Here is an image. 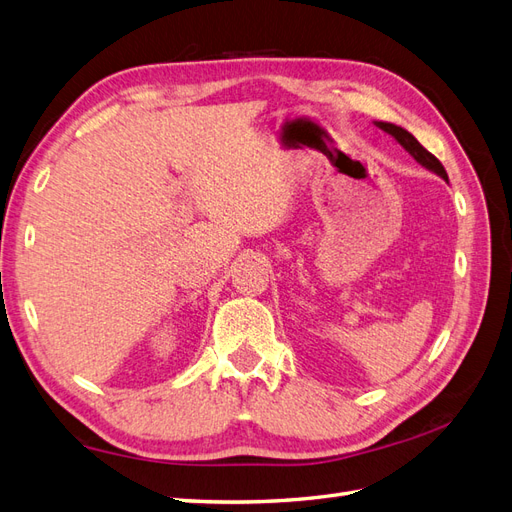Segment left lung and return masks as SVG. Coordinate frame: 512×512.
<instances>
[{
    "label": "left lung",
    "instance_id": "8db88e82",
    "mask_svg": "<svg viewBox=\"0 0 512 512\" xmlns=\"http://www.w3.org/2000/svg\"><path fill=\"white\" fill-rule=\"evenodd\" d=\"M378 126H380L384 132H389L391 136H395L397 143H399L401 147H404L406 151H410L412 158H414L416 162H421L425 168L433 170V173H438L442 179H448L442 162H440L436 156H433V153H429L421 143H418L416 138H414L408 130L395 126V123H384V121H378Z\"/></svg>",
    "mask_w": 512,
    "mask_h": 512
}]
</instances>
